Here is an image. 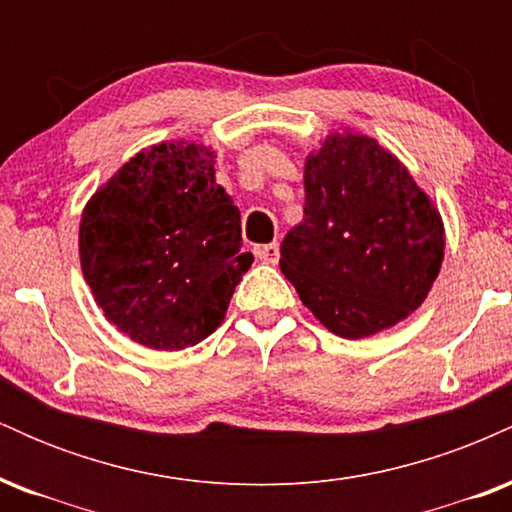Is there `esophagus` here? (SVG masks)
I'll return each instance as SVG.
<instances>
[{
	"label": "esophagus",
	"mask_w": 512,
	"mask_h": 512,
	"mask_svg": "<svg viewBox=\"0 0 512 512\" xmlns=\"http://www.w3.org/2000/svg\"><path fill=\"white\" fill-rule=\"evenodd\" d=\"M255 255H257V260H262L264 264H276L279 262V243L257 245Z\"/></svg>",
	"instance_id": "obj_1"
}]
</instances>
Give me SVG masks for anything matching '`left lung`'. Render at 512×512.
Returning <instances> with one entry per match:
<instances>
[{"instance_id":"obj_1","label":"left lung","mask_w":512,"mask_h":512,"mask_svg":"<svg viewBox=\"0 0 512 512\" xmlns=\"http://www.w3.org/2000/svg\"><path fill=\"white\" fill-rule=\"evenodd\" d=\"M303 221L286 233L279 267L332 334L390 330L426 301L445 228L433 199L368 134L332 132L305 158Z\"/></svg>"}]
</instances>
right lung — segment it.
<instances>
[{
    "label": "right lung",
    "mask_w": 512,
    "mask_h": 512,
    "mask_svg": "<svg viewBox=\"0 0 512 512\" xmlns=\"http://www.w3.org/2000/svg\"><path fill=\"white\" fill-rule=\"evenodd\" d=\"M216 151L161 142L132 156L88 199L81 272L103 315L132 342L180 351L226 317L255 257L240 211L214 175Z\"/></svg>",
    "instance_id": "1"
}]
</instances>
